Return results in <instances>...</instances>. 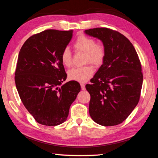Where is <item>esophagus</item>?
Instances as JSON below:
<instances>
[{"label":"esophagus","mask_w":158,"mask_h":158,"mask_svg":"<svg viewBox=\"0 0 158 158\" xmlns=\"http://www.w3.org/2000/svg\"><path fill=\"white\" fill-rule=\"evenodd\" d=\"M81 90H85V85H84V84H81Z\"/></svg>","instance_id":"1"}]
</instances>
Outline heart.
<instances>
[{
    "label": "heart",
    "instance_id": "b5f03b06",
    "mask_svg": "<svg viewBox=\"0 0 158 158\" xmlns=\"http://www.w3.org/2000/svg\"><path fill=\"white\" fill-rule=\"evenodd\" d=\"M77 52L85 53L84 64L91 63L94 66H99L104 61L106 50L104 45L95 44V40L85 35L78 37L74 44ZM61 60L63 65L70 67L72 64V54L68 48L63 50L61 54ZM94 74V69L92 65H87L81 68H73L68 71V77L72 81L79 83L88 81Z\"/></svg>",
    "mask_w": 158,
    "mask_h": 158
}]
</instances>
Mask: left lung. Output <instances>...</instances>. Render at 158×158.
<instances>
[{
  "instance_id": "1",
  "label": "left lung",
  "mask_w": 158,
  "mask_h": 158,
  "mask_svg": "<svg viewBox=\"0 0 158 158\" xmlns=\"http://www.w3.org/2000/svg\"><path fill=\"white\" fill-rule=\"evenodd\" d=\"M99 39L106 56L101 67L85 88L90 94L89 113L97 124H121L139 100L143 75L138 55L131 41L117 31L105 27L85 30Z\"/></svg>"
}]
</instances>
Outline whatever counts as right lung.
Here are the masks:
<instances>
[{
  "mask_svg": "<svg viewBox=\"0 0 158 158\" xmlns=\"http://www.w3.org/2000/svg\"><path fill=\"white\" fill-rule=\"evenodd\" d=\"M73 32L43 31L30 36L19 52L15 72L17 90L25 107L42 125L64 123L81 90L77 81L62 85L67 74L61 54L70 43Z\"/></svg>",
  "mask_w": 158,
  "mask_h": 158,
  "instance_id": "right-lung-1",
  "label": "right lung"
}]
</instances>
